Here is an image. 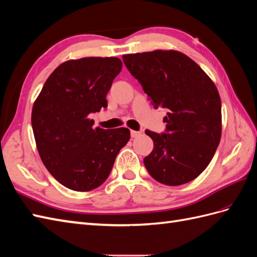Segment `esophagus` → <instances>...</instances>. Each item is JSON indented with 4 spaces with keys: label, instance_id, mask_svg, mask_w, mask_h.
Here are the masks:
<instances>
[{
    "label": "esophagus",
    "instance_id": "34e87169",
    "mask_svg": "<svg viewBox=\"0 0 257 257\" xmlns=\"http://www.w3.org/2000/svg\"><path fill=\"white\" fill-rule=\"evenodd\" d=\"M141 135H142L141 131H131V136H132L133 139H135V137H139Z\"/></svg>",
    "mask_w": 257,
    "mask_h": 257
}]
</instances>
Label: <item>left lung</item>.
<instances>
[{
    "label": "left lung",
    "instance_id": "1",
    "mask_svg": "<svg viewBox=\"0 0 257 257\" xmlns=\"http://www.w3.org/2000/svg\"><path fill=\"white\" fill-rule=\"evenodd\" d=\"M155 109H166V131L146 130L154 149L144 158L158 182L176 186L197 178L211 161L221 136V101L215 84L185 54L156 50L123 55Z\"/></svg>",
    "mask_w": 257,
    "mask_h": 257
}]
</instances>
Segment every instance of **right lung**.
I'll use <instances>...</instances> for the list:
<instances>
[{"label":"right lung","mask_w":257,"mask_h":257,"mask_svg":"<svg viewBox=\"0 0 257 257\" xmlns=\"http://www.w3.org/2000/svg\"><path fill=\"white\" fill-rule=\"evenodd\" d=\"M121 70L117 58L64 62L50 75L34 103L31 125L40 158L67 189H97L130 141L128 128H93L88 117L108 107L105 97Z\"/></svg>","instance_id":"add662e5"}]
</instances>
